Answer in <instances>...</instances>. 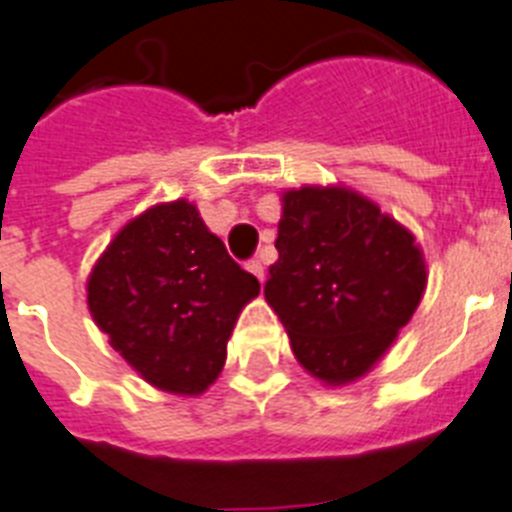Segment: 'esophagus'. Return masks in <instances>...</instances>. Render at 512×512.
<instances>
[{"mask_svg": "<svg viewBox=\"0 0 512 512\" xmlns=\"http://www.w3.org/2000/svg\"><path fill=\"white\" fill-rule=\"evenodd\" d=\"M247 270H249V273H252V276L257 278V281L263 283V278H265V268H263V263H260V260H249V263H247Z\"/></svg>", "mask_w": 512, "mask_h": 512, "instance_id": "esophagus-1", "label": "esophagus"}]
</instances>
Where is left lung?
<instances>
[{
    "mask_svg": "<svg viewBox=\"0 0 512 512\" xmlns=\"http://www.w3.org/2000/svg\"><path fill=\"white\" fill-rule=\"evenodd\" d=\"M276 249L265 302L296 362L330 388L380 362L427 289L416 236L346 184L281 192Z\"/></svg>",
    "mask_w": 512,
    "mask_h": 512,
    "instance_id": "obj_1",
    "label": "left lung"
}]
</instances>
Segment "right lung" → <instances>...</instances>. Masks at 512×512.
Returning <instances> with one entry per match:
<instances>
[{
    "label": "right lung",
    "mask_w": 512,
    "mask_h": 512,
    "mask_svg": "<svg viewBox=\"0 0 512 512\" xmlns=\"http://www.w3.org/2000/svg\"><path fill=\"white\" fill-rule=\"evenodd\" d=\"M260 283L234 263L190 200L127 221L88 276V309L111 349L148 385L203 395Z\"/></svg>",
    "instance_id": "1"
}]
</instances>
